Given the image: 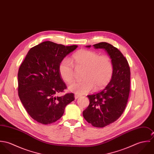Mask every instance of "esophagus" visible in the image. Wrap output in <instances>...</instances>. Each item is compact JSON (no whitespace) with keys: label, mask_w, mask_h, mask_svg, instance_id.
I'll return each mask as SVG.
<instances>
[{"label":"esophagus","mask_w":154,"mask_h":154,"mask_svg":"<svg viewBox=\"0 0 154 154\" xmlns=\"http://www.w3.org/2000/svg\"><path fill=\"white\" fill-rule=\"evenodd\" d=\"M81 97V95H78V94H75V99H78V98H79Z\"/></svg>","instance_id":"esophagus-1"}]
</instances>
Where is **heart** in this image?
Wrapping results in <instances>:
<instances>
[{
  "mask_svg": "<svg viewBox=\"0 0 154 154\" xmlns=\"http://www.w3.org/2000/svg\"><path fill=\"white\" fill-rule=\"evenodd\" d=\"M72 62L76 70L84 69V71L82 81H75L69 85L70 92L81 95L94 88L100 90L107 86L111 79L113 65L107 55H100L94 51L82 49L73 55ZM72 64L70 60L65 59L59 65L60 75L67 83L72 82L75 77V69Z\"/></svg>",
  "mask_w": 154,
  "mask_h": 154,
  "instance_id": "obj_1",
  "label": "heart"
}]
</instances>
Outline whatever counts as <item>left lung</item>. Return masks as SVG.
<instances>
[{"instance_id":"1","label":"left lung","mask_w":154,"mask_h":154,"mask_svg":"<svg viewBox=\"0 0 154 154\" xmlns=\"http://www.w3.org/2000/svg\"><path fill=\"white\" fill-rule=\"evenodd\" d=\"M103 48L113 65V74L109 84L100 92L89 95V105L83 111L84 119L96 128H103L117 120L125 109L130 92L131 71L127 59L111 44L101 42L93 45ZM91 47V45H87Z\"/></svg>"}]
</instances>
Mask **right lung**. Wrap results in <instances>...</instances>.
<instances>
[{"instance_id":"obj_1","label":"right lung","mask_w":154,"mask_h":154,"mask_svg":"<svg viewBox=\"0 0 154 154\" xmlns=\"http://www.w3.org/2000/svg\"><path fill=\"white\" fill-rule=\"evenodd\" d=\"M77 47L44 42L29 50L20 67L18 95L28 114L37 122L48 125L56 122L75 100L73 93L62 97L56 94L67 88L59 65Z\"/></svg>"}]
</instances>
